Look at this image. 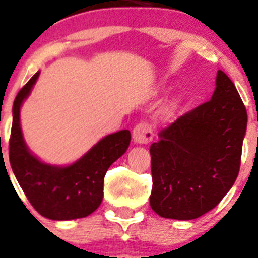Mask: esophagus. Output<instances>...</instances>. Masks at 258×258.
I'll list each match as a JSON object with an SVG mask.
<instances>
[{
	"label": "esophagus",
	"mask_w": 258,
	"mask_h": 258,
	"mask_svg": "<svg viewBox=\"0 0 258 258\" xmlns=\"http://www.w3.org/2000/svg\"><path fill=\"white\" fill-rule=\"evenodd\" d=\"M132 137H134V142L137 145H147L154 137V132H152L151 126L146 122H141L137 124L132 131Z\"/></svg>",
	"instance_id": "obj_1"
}]
</instances>
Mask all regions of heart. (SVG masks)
Masks as SVG:
<instances>
[{"instance_id":"heart-1","label":"heart","mask_w":258,"mask_h":258,"mask_svg":"<svg viewBox=\"0 0 258 258\" xmlns=\"http://www.w3.org/2000/svg\"><path fill=\"white\" fill-rule=\"evenodd\" d=\"M177 107H179V101H176V99L170 101L169 103L166 104V108H165V116H171V114L176 111Z\"/></svg>"}]
</instances>
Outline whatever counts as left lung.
I'll return each instance as SVG.
<instances>
[{"mask_svg":"<svg viewBox=\"0 0 258 258\" xmlns=\"http://www.w3.org/2000/svg\"><path fill=\"white\" fill-rule=\"evenodd\" d=\"M246 128V107L218 71L211 101L161 130L150 147L152 211L190 221L218 206L238 176Z\"/></svg>","mask_w":258,"mask_h":258,"instance_id":"obj_1","label":"left lung"}]
</instances>
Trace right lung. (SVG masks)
<instances>
[{
  "label": "right lung",
  "instance_id": "obj_1",
  "mask_svg": "<svg viewBox=\"0 0 258 258\" xmlns=\"http://www.w3.org/2000/svg\"><path fill=\"white\" fill-rule=\"evenodd\" d=\"M39 74L40 72L35 73L15 98L9 142L10 164L37 213L52 221L84 218L101 206L104 175L128 149L131 132L122 130L103 137L78 161L68 166H54L40 161L27 149L20 126V108Z\"/></svg>",
  "mask_w": 258,
  "mask_h": 258
}]
</instances>
